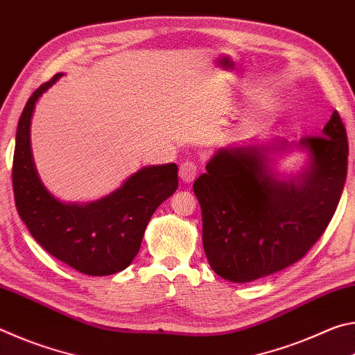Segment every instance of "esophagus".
<instances>
[{
	"mask_svg": "<svg viewBox=\"0 0 355 355\" xmlns=\"http://www.w3.org/2000/svg\"><path fill=\"white\" fill-rule=\"evenodd\" d=\"M180 178L183 180V183H191L194 182V178L197 175V166L192 161H184V163L180 164V171H178Z\"/></svg>",
	"mask_w": 355,
	"mask_h": 355,
	"instance_id": "34e87169",
	"label": "esophagus"
}]
</instances>
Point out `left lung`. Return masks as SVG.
<instances>
[{
	"label": "left lung",
	"instance_id": "obj_1",
	"mask_svg": "<svg viewBox=\"0 0 355 355\" xmlns=\"http://www.w3.org/2000/svg\"><path fill=\"white\" fill-rule=\"evenodd\" d=\"M272 146L220 148L192 189L202 208V241L222 279L245 284L282 271L311 249L332 220L345 188L347 136L334 111L321 136H305L310 155L300 177L279 180L268 164Z\"/></svg>",
	"mask_w": 355,
	"mask_h": 355
}]
</instances>
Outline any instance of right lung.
Here are the masks:
<instances>
[{"label": "right lung", "mask_w": 355, "mask_h": 355, "mask_svg": "<svg viewBox=\"0 0 355 355\" xmlns=\"http://www.w3.org/2000/svg\"><path fill=\"white\" fill-rule=\"evenodd\" d=\"M61 76L35 89L19 120L12 163L15 207L48 254L83 274L111 275L123 271L137 255L155 209L178 188V167L173 163L144 167L110 196L84 205L56 199L35 171L29 127L40 95Z\"/></svg>", "instance_id": "1"}]
</instances>
